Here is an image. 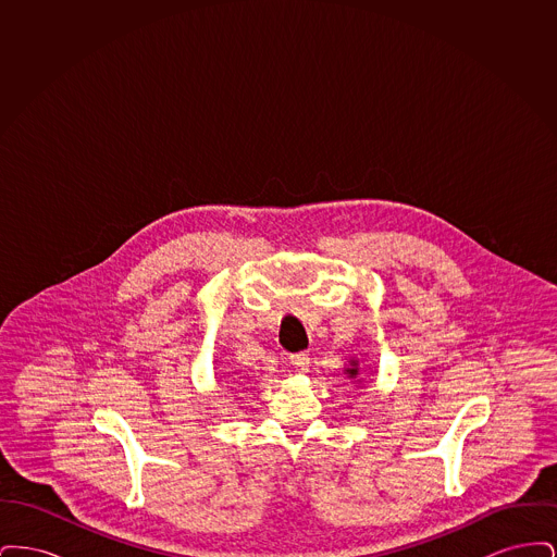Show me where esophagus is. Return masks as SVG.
<instances>
[{
  "instance_id": "esophagus-1",
  "label": "esophagus",
  "mask_w": 557,
  "mask_h": 557,
  "mask_svg": "<svg viewBox=\"0 0 557 557\" xmlns=\"http://www.w3.org/2000/svg\"><path fill=\"white\" fill-rule=\"evenodd\" d=\"M288 359H290V363L294 366V368H296V370H309V363H311V359H309V355H307V352H292Z\"/></svg>"
}]
</instances>
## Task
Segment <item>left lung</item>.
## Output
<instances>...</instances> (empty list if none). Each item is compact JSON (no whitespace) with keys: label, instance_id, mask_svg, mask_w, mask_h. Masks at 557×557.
<instances>
[{"label":"left lung","instance_id":"8db88e82","mask_svg":"<svg viewBox=\"0 0 557 557\" xmlns=\"http://www.w3.org/2000/svg\"><path fill=\"white\" fill-rule=\"evenodd\" d=\"M355 366H357V363H355ZM348 373H350V377H355V375H357V368H348Z\"/></svg>","mask_w":557,"mask_h":557}]
</instances>
